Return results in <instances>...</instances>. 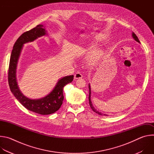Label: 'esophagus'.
<instances>
[{"instance_id":"1","label":"esophagus","mask_w":154,"mask_h":154,"mask_svg":"<svg viewBox=\"0 0 154 154\" xmlns=\"http://www.w3.org/2000/svg\"><path fill=\"white\" fill-rule=\"evenodd\" d=\"M82 77H83L82 74L80 72H79L75 73V75H74V79H75V80L79 79H82Z\"/></svg>"}]
</instances>
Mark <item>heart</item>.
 <instances>
[{"label": "heart", "mask_w": 154, "mask_h": 154, "mask_svg": "<svg viewBox=\"0 0 154 154\" xmlns=\"http://www.w3.org/2000/svg\"><path fill=\"white\" fill-rule=\"evenodd\" d=\"M99 57H100V53H99V51H96V52H95V53H94V55H93V59L95 61H96V60H98V58H99Z\"/></svg>", "instance_id": "heart-1"}]
</instances>
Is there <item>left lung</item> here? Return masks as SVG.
Here are the masks:
<instances>
[{
	"instance_id": "obj_1",
	"label": "left lung",
	"mask_w": 154,
	"mask_h": 154,
	"mask_svg": "<svg viewBox=\"0 0 154 154\" xmlns=\"http://www.w3.org/2000/svg\"><path fill=\"white\" fill-rule=\"evenodd\" d=\"M132 37L134 38V39H135L136 41H137L138 42L140 43V41H139V39H138V37H137V36L134 32L132 33ZM89 86V90H90V93H89V103H90V107H91V108L93 109V112H94L95 113H97V114H99V115H102L101 113H100L99 112L97 111L96 109L94 108V106H93L92 102H91V87H90V84H89V86ZM104 115H106L104 114Z\"/></svg>"
}]
</instances>
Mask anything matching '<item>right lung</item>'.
<instances>
[{
	"label": "right lung",
	"mask_w": 154,
	"mask_h": 154,
	"mask_svg": "<svg viewBox=\"0 0 154 154\" xmlns=\"http://www.w3.org/2000/svg\"><path fill=\"white\" fill-rule=\"evenodd\" d=\"M42 25H38L32 30L22 34L14 43L8 68V80L10 88L14 97L25 108L30 111L43 115H50L58 110L64 99L63 87L72 82L74 75L66 76L60 79L54 90L46 97L38 99H31L26 97L19 90L16 81V67L23 45L32 42L36 39L46 35Z\"/></svg>",
	"instance_id": "obj_1"
}]
</instances>
